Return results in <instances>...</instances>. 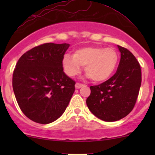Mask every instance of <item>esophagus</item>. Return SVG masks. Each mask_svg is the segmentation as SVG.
Instances as JSON below:
<instances>
[{
	"mask_svg": "<svg viewBox=\"0 0 155 155\" xmlns=\"http://www.w3.org/2000/svg\"><path fill=\"white\" fill-rule=\"evenodd\" d=\"M84 85V84H81V83L77 82V83L76 84L75 87H76V89H79V88H81V87H83Z\"/></svg>",
	"mask_w": 155,
	"mask_h": 155,
	"instance_id": "1",
	"label": "esophagus"
}]
</instances>
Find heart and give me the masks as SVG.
<instances>
[{
  "mask_svg": "<svg viewBox=\"0 0 155 155\" xmlns=\"http://www.w3.org/2000/svg\"><path fill=\"white\" fill-rule=\"evenodd\" d=\"M119 55L113 48L85 47L76 49L74 54H65L63 59L64 71L74 77L84 66L85 74L92 81L101 82L112 75L118 63Z\"/></svg>",
  "mask_w": 155,
  "mask_h": 155,
  "instance_id": "heart-1",
  "label": "heart"
}]
</instances>
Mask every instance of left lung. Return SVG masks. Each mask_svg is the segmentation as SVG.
<instances>
[{"mask_svg": "<svg viewBox=\"0 0 155 155\" xmlns=\"http://www.w3.org/2000/svg\"><path fill=\"white\" fill-rule=\"evenodd\" d=\"M121 58L117 72L107 81L90 86L86 103L95 116L114 122L130 113L136 105L141 84V70L136 57L118 45Z\"/></svg>", "mask_w": 155, "mask_h": 155, "instance_id": "8db88e82", "label": "left lung"}]
</instances>
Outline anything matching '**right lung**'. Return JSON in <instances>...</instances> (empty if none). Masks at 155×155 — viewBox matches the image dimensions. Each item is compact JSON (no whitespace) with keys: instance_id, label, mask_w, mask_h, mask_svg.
Segmentation results:
<instances>
[{"instance_id":"obj_1","label":"right lung","mask_w":155,"mask_h":155,"mask_svg":"<svg viewBox=\"0 0 155 155\" xmlns=\"http://www.w3.org/2000/svg\"><path fill=\"white\" fill-rule=\"evenodd\" d=\"M68 44H41L26 51L14 70L12 86L21 111L33 122L49 124L64 113L75 81L63 71Z\"/></svg>"}]
</instances>
